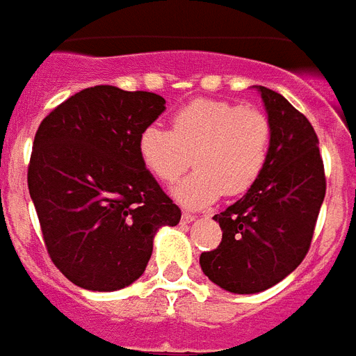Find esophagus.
<instances>
[{
	"label": "esophagus",
	"mask_w": 356,
	"mask_h": 356,
	"mask_svg": "<svg viewBox=\"0 0 356 356\" xmlns=\"http://www.w3.org/2000/svg\"><path fill=\"white\" fill-rule=\"evenodd\" d=\"M195 215H193V213H189V211H184L181 213V222L184 224H189V222H193V220H195Z\"/></svg>",
	"instance_id": "1"
}]
</instances>
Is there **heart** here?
I'll return each instance as SVG.
<instances>
[{"label": "heart", "mask_w": 356, "mask_h": 356, "mask_svg": "<svg viewBox=\"0 0 356 356\" xmlns=\"http://www.w3.org/2000/svg\"><path fill=\"white\" fill-rule=\"evenodd\" d=\"M272 139V121L261 110L198 99L172 113L170 130L160 124L145 127L138 152L150 175L167 186L193 161L196 170L172 195L184 206L204 207L222 195L248 193L268 163Z\"/></svg>", "instance_id": "obj_1"}]
</instances>
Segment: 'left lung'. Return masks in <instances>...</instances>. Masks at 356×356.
<instances>
[{"mask_svg":"<svg viewBox=\"0 0 356 356\" xmlns=\"http://www.w3.org/2000/svg\"><path fill=\"white\" fill-rule=\"evenodd\" d=\"M274 139L263 175L215 220L222 241L200 255L202 272L224 291L263 292L298 268L311 248L325 196V170L309 119L274 90L259 86Z\"/></svg>","mask_w":356,"mask_h":356,"instance_id":"left-lung-1","label":"left lung"}]
</instances>
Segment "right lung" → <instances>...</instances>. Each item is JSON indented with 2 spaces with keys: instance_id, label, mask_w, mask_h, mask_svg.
Listing matches in <instances>:
<instances>
[{
  "instance_id": "right-lung-1",
  "label": "right lung",
  "mask_w": 356,
  "mask_h": 356,
  "mask_svg": "<svg viewBox=\"0 0 356 356\" xmlns=\"http://www.w3.org/2000/svg\"><path fill=\"white\" fill-rule=\"evenodd\" d=\"M165 110L150 92L93 86L40 123L27 184L51 261L86 291L112 292L143 274L161 226L180 222L143 165L139 134Z\"/></svg>"
}]
</instances>
